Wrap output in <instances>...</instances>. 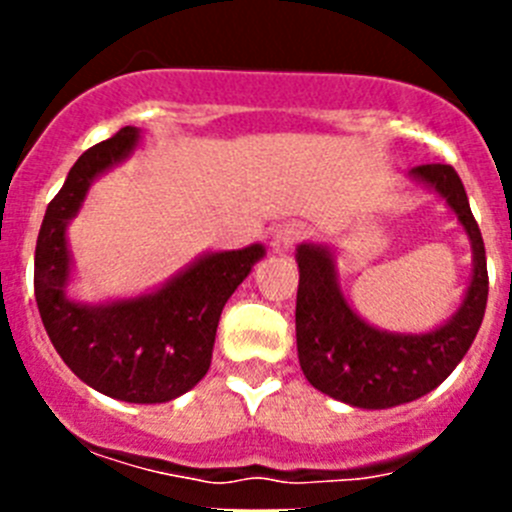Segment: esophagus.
<instances>
[{
	"instance_id": "obj_1",
	"label": "esophagus",
	"mask_w": 512,
	"mask_h": 512,
	"mask_svg": "<svg viewBox=\"0 0 512 512\" xmlns=\"http://www.w3.org/2000/svg\"><path fill=\"white\" fill-rule=\"evenodd\" d=\"M305 225L302 223H284L279 225L277 233H274V241H271V246H274V251L277 253H284L289 251V248H295L297 243L305 238Z\"/></svg>"
}]
</instances>
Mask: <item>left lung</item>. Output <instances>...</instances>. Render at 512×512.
Masks as SVG:
<instances>
[{"label":"left lung","mask_w":512,"mask_h":512,"mask_svg":"<svg viewBox=\"0 0 512 512\" xmlns=\"http://www.w3.org/2000/svg\"><path fill=\"white\" fill-rule=\"evenodd\" d=\"M413 174L449 202L474 248L472 284L451 323L423 336L382 333L346 305L330 253L320 246L297 248L295 325L302 372L315 390L354 408H395L436 390L464 359L485 318L490 289L485 241L459 174L449 164L415 166Z\"/></svg>","instance_id":"8db88e82"}]
</instances>
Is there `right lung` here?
<instances>
[{
  "label": "right lung",
  "mask_w": 512,
  "mask_h": 512,
  "mask_svg": "<svg viewBox=\"0 0 512 512\" xmlns=\"http://www.w3.org/2000/svg\"><path fill=\"white\" fill-rule=\"evenodd\" d=\"M138 130L122 128L79 156L45 210L35 246V300L48 338L71 372L97 392L125 402H169L210 369L225 302L264 248L212 253L153 295L104 307L63 297L69 279L66 223L99 171L133 151Z\"/></svg>",
  "instance_id": "obj_1"
}]
</instances>
